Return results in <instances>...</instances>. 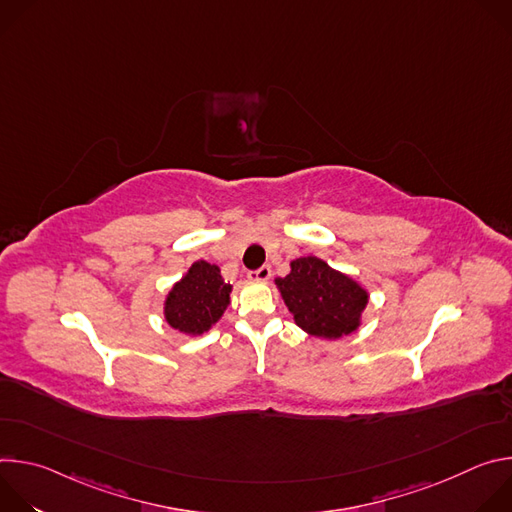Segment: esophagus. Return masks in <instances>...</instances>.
<instances>
[{"mask_svg":"<svg viewBox=\"0 0 512 512\" xmlns=\"http://www.w3.org/2000/svg\"><path fill=\"white\" fill-rule=\"evenodd\" d=\"M271 277V267L269 265H263V267H259L257 271H251L249 273V279L251 281H267Z\"/></svg>","mask_w":512,"mask_h":512,"instance_id":"34e87169","label":"esophagus"}]
</instances>
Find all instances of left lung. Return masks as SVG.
<instances>
[{
    "label": "left lung",
    "instance_id": "obj_1",
    "mask_svg": "<svg viewBox=\"0 0 512 512\" xmlns=\"http://www.w3.org/2000/svg\"><path fill=\"white\" fill-rule=\"evenodd\" d=\"M294 322L310 336L338 340L362 326L369 289L350 275L308 255L289 263V273L275 279Z\"/></svg>",
    "mask_w": 512,
    "mask_h": 512
}]
</instances>
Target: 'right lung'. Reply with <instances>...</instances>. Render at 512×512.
Here are the masks:
<instances>
[{"label": "right lung", "mask_w": 512, "mask_h": 512, "mask_svg": "<svg viewBox=\"0 0 512 512\" xmlns=\"http://www.w3.org/2000/svg\"><path fill=\"white\" fill-rule=\"evenodd\" d=\"M233 285L221 275V267L204 259L194 261L164 300V320L186 336L206 334L231 306Z\"/></svg>", "instance_id": "right-lung-1"}]
</instances>
